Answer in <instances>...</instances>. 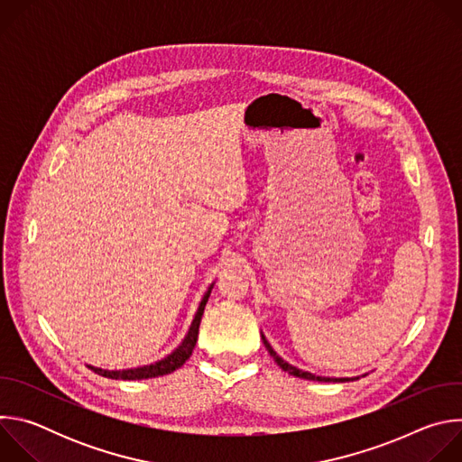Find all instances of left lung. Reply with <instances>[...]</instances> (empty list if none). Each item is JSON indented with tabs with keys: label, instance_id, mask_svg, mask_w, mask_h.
Listing matches in <instances>:
<instances>
[{
	"label": "left lung",
	"instance_id": "left-lung-1",
	"mask_svg": "<svg viewBox=\"0 0 462 462\" xmlns=\"http://www.w3.org/2000/svg\"><path fill=\"white\" fill-rule=\"evenodd\" d=\"M261 338H263V344H265V347H267V351L271 353V356L274 358V362L283 369V371H287L289 374H292V376H298V378H305V380H316V382H349V380H356V378H328V376H316V374H312V373H307V371H301V369H298V367H294V365H291V364H287L282 356H278L276 355V351L271 347V344L267 342V338L261 335Z\"/></svg>",
	"mask_w": 462,
	"mask_h": 462
}]
</instances>
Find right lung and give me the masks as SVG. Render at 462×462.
<instances>
[{
	"label": "right lung",
	"instance_id": "add662e5",
	"mask_svg": "<svg viewBox=\"0 0 462 462\" xmlns=\"http://www.w3.org/2000/svg\"><path fill=\"white\" fill-rule=\"evenodd\" d=\"M212 292V287L208 289V292L205 294V298L201 300V305L199 309H197V314L191 321V327L189 331L186 335V338L182 340V344L171 353L168 355L166 358L155 362V364H150V365H144V367H137V369H124V371H106V369H98V367H91L95 373H98L100 376H106V378H115V380H143V378H155V376H162V374H168V373H173L175 369H179L189 356H191V351L197 344V335H199V325H201V318H203V312H205V305L208 301V296Z\"/></svg>",
	"mask_w": 462,
	"mask_h": 462
}]
</instances>
